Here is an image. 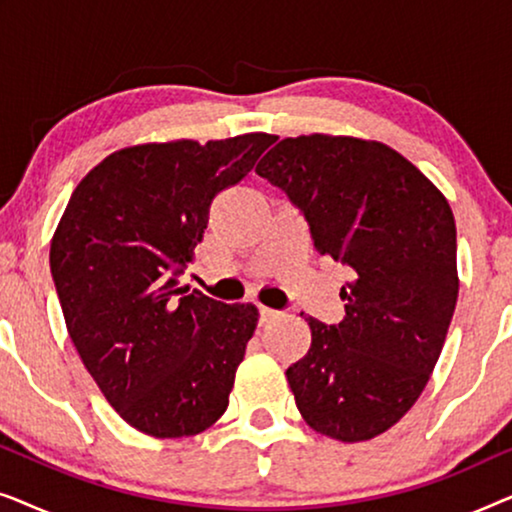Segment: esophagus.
<instances>
[{"mask_svg": "<svg viewBox=\"0 0 512 512\" xmlns=\"http://www.w3.org/2000/svg\"><path fill=\"white\" fill-rule=\"evenodd\" d=\"M275 317H277L275 310H270V307H265V305H258V319H261V324H268V321Z\"/></svg>", "mask_w": 512, "mask_h": 512, "instance_id": "1", "label": "esophagus"}]
</instances>
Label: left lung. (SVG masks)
<instances>
[{"mask_svg":"<svg viewBox=\"0 0 512 512\" xmlns=\"http://www.w3.org/2000/svg\"><path fill=\"white\" fill-rule=\"evenodd\" d=\"M310 223L314 249L349 268L345 319H307L312 345L286 370L321 436L359 443L422 394L459 296L457 226L445 195L382 142L286 137L256 165Z\"/></svg>","mask_w":512,"mask_h":512,"instance_id":"left-lung-1","label":"left lung"}]
</instances>
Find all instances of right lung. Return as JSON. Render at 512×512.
I'll return each instance as SVG.
<instances>
[{"mask_svg": "<svg viewBox=\"0 0 512 512\" xmlns=\"http://www.w3.org/2000/svg\"><path fill=\"white\" fill-rule=\"evenodd\" d=\"M275 139L249 132L114 151L74 188L55 228L51 272L69 338L111 408L146 436H195L228 408L258 310L177 277L216 195Z\"/></svg>", "mask_w": 512, "mask_h": 512, "instance_id": "right-lung-1", "label": "right lung"}]
</instances>
